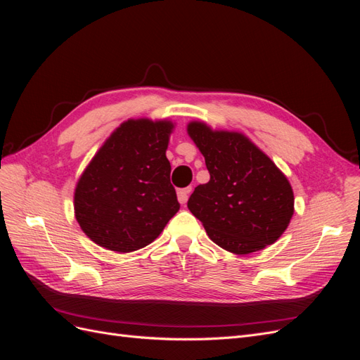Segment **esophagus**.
<instances>
[{
	"mask_svg": "<svg viewBox=\"0 0 360 360\" xmlns=\"http://www.w3.org/2000/svg\"><path fill=\"white\" fill-rule=\"evenodd\" d=\"M192 192V188H184V189H179L177 192V197H179V201L181 204H186L188 202V198H189V193Z\"/></svg>",
	"mask_w": 360,
	"mask_h": 360,
	"instance_id": "1",
	"label": "esophagus"
}]
</instances>
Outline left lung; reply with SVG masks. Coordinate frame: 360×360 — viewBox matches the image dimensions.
I'll list each match as a JSON object with an SVG mask.
<instances>
[{"label":"left lung","mask_w":360,"mask_h":360,"mask_svg":"<svg viewBox=\"0 0 360 360\" xmlns=\"http://www.w3.org/2000/svg\"><path fill=\"white\" fill-rule=\"evenodd\" d=\"M188 135L210 172L209 183L195 188L188 201L207 236L237 255L275 243L294 213V193L285 174L240 132L191 122Z\"/></svg>","instance_id":"obj_1"}]
</instances>
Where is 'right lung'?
<instances>
[{"label": "right lung", "instance_id": "obj_1", "mask_svg": "<svg viewBox=\"0 0 360 360\" xmlns=\"http://www.w3.org/2000/svg\"><path fill=\"white\" fill-rule=\"evenodd\" d=\"M169 120L129 118L106 138L76 183L75 217L85 236L118 254L159 237L180 209L169 181Z\"/></svg>", "mask_w": 360, "mask_h": 360}]
</instances>
